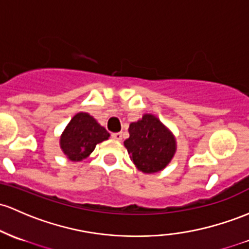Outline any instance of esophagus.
Wrapping results in <instances>:
<instances>
[{"label":"esophagus","mask_w":249,"mask_h":249,"mask_svg":"<svg viewBox=\"0 0 249 249\" xmlns=\"http://www.w3.org/2000/svg\"><path fill=\"white\" fill-rule=\"evenodd\" d=\"M112 138L114 139V141H118V142H120L122 141V138H123V135L120 132H116V133H112Z\"/></svg>","instance_id":"34e87169"}]
</instances>
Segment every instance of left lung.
<instances>
[{
	"mask_svg": "<svg viewBox=\"0 0 249 249\" xmlns=\"http://www.w3.org/2000/svg\"><path fill=\"white\" fill-rule=\"evenodd\" d=\"M130 137L124 142L131 160L144 174L163 170L176 152V139L154 114L131 123Z\"/></svg>",
	"mask_w": 249,
	"mask_h": 249,
	"instance_id": "left-lung-1",
	"label": "left lung"
}]
</instances>
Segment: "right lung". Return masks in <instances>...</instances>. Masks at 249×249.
Instances as JSON below:
<instances>
[{"instance_id": "right-lung-1", "label": "right lung", "mask_w": 249, "mask_h": 249, "mask_svg": "<svg viewBox=\"0 0 249 249\" xmlns=\"http://www.w3.org/2000/svg\"><path fill=\"white\" fill-rule=\"evenodd\" d=\"M110 133L93 117L85 112L76 113L62 132L60 147L73 162H80L93 152L98 143L106 141Z\"/></svg>"}]
</instances>
